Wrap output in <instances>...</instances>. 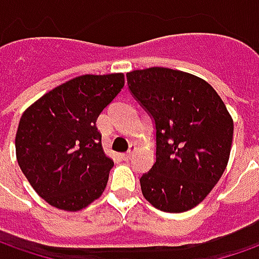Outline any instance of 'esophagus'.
<instances>
[{
    "label": "esophagus",
    "instance_id": "esophagus-1",
    "mask_svg": "<svg viewBox=\"0 0 259 259\" xmlns=\"http://www.w3.org/2000/svg\"><path fill=\"white\" fill-rule=\"evenodd\" d=\"M133 149H135V147H133ZM133 149H132V150H129V152L123 153V154H122V159L124 160V161H129V160L132 159V153H133Z\"/></svg>",
    "mask_w": 259,
    "mask_h": 259
}]
</instances>
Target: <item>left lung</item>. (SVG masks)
Masks as SVG:
<instances>
[{"label":"left lung","mask_w":259,"mask_h":259,"mask_svg":"<svg viewBox=\"0 0 259 259\" xmlns=\"http://www.w3.org/2000/svg\"><path fill=\"white\" fill-rule=\"evenodd\" d=\"M126 78L156 127V161L140 177L144 198L167 212L191 210L226 170L233 119L212 86L191 73L156 66Z\"/></svg>","instance_id":"1"}]
</instances>
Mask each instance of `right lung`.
<instances>
[{"instance_id": "right-lung-1", "label": "right lung", "mask_w": 259, "mask_h": 259, "mask_svg": "<svg viewBox=\"0 0 259 259\" xmlns=\"http://www.w3.org/2000/svg\"><path fill=\"white\" fill-rule=\"evenodd\" d=\"M123 86V73L82 75L45 93L21 116L17 160L48 204L82 210L106 189L113 160L103 152L96 120Z\"/></svg>"}]
</instances>
